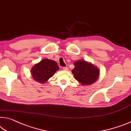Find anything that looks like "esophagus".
<instances>
[{
    "label": "esophagus",
    "instance_id": "esophagus-1",
    "mask_svg": "<svg viewBox=\"0 0 131 131\" xmlns=\"http://www.w3.org/2000/svg\"><path fill=\"white\" fill-rule=\"evenodd\" d=\"M63 70H64V71H67V70H68V68L67 67H64L63 68Z\"/></svg>",
    "mask_w": 131,
    "mask_h": 131
}]
</instances>
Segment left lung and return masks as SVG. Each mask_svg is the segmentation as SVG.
I'll use <instances>...</instances> for the list:
<instances>
[{
    "label": "left lung",
    "instance_id": "8db88e82",
    "mask_svg": "<svg viewBox=\"0 0 131 131\" xmlns=\"http://www.w3.org/2000/svg\"><path fill=\"white\" fill-rule=\"evenodd\" d=\"M75 68L72 70L74 78L82 85H91L99 77V70L95 66L85 61L80 60L74 63Z\"/></svg>",
    "mask_w": 131,
    "mask_h": 131
}]
</instances>
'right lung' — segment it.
<instances>
[{
  "instance_id": "add662e5",
  "label": "right lung",
  "mask_w": 131,
  "mask_h": 131,
  "mask_svg": "<svg viewBox=\"0 0 131 131\" xmlns=\"http://www.w3.org/2000/svg\"><path fill=\"white\" fill-rule=\"evenodd\" d=\"M58 70L59 66L56 62L45 59L35 64L31 70V74L36 81L44 83L47 82Z\"/></svg>"
}]
</instances>
